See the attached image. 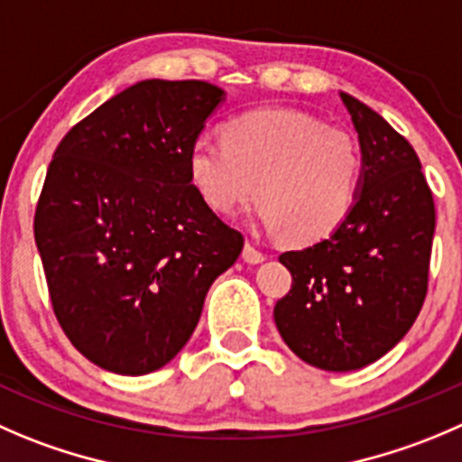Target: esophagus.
<instances>
[{
	"instance_id": "1",
	"label": "esophagus",
	"mask_w": 462,
	"mask_h": 462,
	"mask_svg": "<svg viewBox=\"0 0 462 462\" xmlns=\"http://www.w3.org/2000/svg\"><path fill=\"white\" fill-rule=\"evenodd\" d=\"M241 257H244V262H248V263H262L263 259H266V254H263L262 250L254 248V245L250 244V241H245L244 253H241Z\"/></svg>"
}]
</instances>
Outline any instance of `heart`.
<instances>
[{"instance_id":"b5f03b06","label":"heart","mask_w":462,"mask_h":462,"mask_svg":"<svg viewBox=\"0 0 462 462\" xmlns=\"http://www.w3.org/2000/svg\"><path fill=\"white\" fill-rule=\"evenodd\" d=\"M361 149L338 126L289 107H257L223 126L221 140H199L187 176L212 212L232 217L257 199L271 232L298 245L334 235L355 209Z\"/></svg>"}]
</instances>
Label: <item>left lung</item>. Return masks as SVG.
<instances>
[{
  "instance_id": "8db88e82",
  "label": "left lung",
  "mask_w": 462,
  "mask_h": 462,
  "mask_svg": "<svg viewBox=\"0 0 462 462\" xmlns=\"http://www.w3.org/2000/svg\"><path fill=\"white\" fill-rule=\"evenodd\" d=\"M340 101L359 133V199L334 235L280 254L293 284L273 311L291 350L329 373L364 368L404 338L427 298L436 230L413 146L359 98Z\"/></svg>"
}]
</instances>
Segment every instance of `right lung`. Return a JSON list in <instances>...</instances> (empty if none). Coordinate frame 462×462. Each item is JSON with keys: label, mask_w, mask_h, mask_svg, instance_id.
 <instances>
[{"label": "right lung", "mask_w": 462, "mask_h": 462, "mask_svg": "<svg viewBox=\"0 0 462 462\" xmlns=\"http://www.w3.org/2000/svg\"><path fill=\"white\" fill-rule=\"evenodd\" d=\"M221 101L205 80H142L53 153L35 244L62 331L98 368L137 377L167 365L241 254L244 235L187 176V153Z\"/></svg>", "instance_id": "right-lung-1"}]
</instances>
